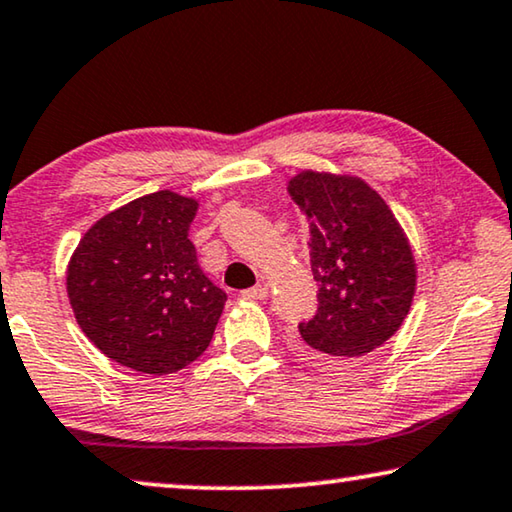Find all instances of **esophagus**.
Returning a JSON list of instances; mask_svg holds the SVG:
<instances>
[{
    "instance_id": "obj_1",
    "label": "esophagus",
    "mask_w": 512,
    "mask_h": 512,
    "mask_svg": "<svg viewBox=\"0 0 512 512\" xmlns=\"http://www.w3.org/2000/svg\"><path fill=\"white\" fill-rule=\"evenodd\" d=\"M266 294H269V290H266L264 285H255V287H250V290L243 292V299L262 301V299H266Z\"/></svg>"
}]
</instances>
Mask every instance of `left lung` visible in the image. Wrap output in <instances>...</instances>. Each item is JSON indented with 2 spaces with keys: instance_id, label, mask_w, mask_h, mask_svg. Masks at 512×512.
<instances>
[{
  "instance_id": "1",
  "label": "left lung",
  "mask_w": 512,
  "mask_h": 512,
  "mask_svg": "<svg viewBox=\"0 0 512 512\" xmlns=\"http://www.w3.org/2000/svg\"><path fill=\"white\" fill-rule=\"evenodd\" d=\"M287 192L308 215L318 313L299 325L301 355L352 366L397 334L413 306L417 264L401 222L364 178L304 169Z\"/></svg>"
}]
</instances>
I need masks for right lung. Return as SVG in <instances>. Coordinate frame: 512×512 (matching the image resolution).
Here are the masks:
<instances>
[{"instance_id":"add662e5","label":"right lung","mask_w":512,"mask_h":512,"mask_svg":"<svg viewBox=\"0 0 512 512\" xmlns=\"http://www.w3.org/2000/svg\"><path fill=\"white\" fill-rule=\"evenodd\" d=\"M199 201L143 194L99 218L67 264V294L83 334L127 369L167 376L204 355L225 308L197 264L187 229Z\"/></svg>"}]
</instances>
